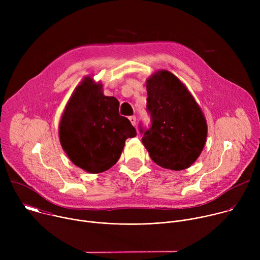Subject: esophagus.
Returning a JSON list of instances; mask_svg holds the SVG:
<instances>
[{"instance_id": "34e87169", "label": "esophagus", "mask_w": 260, "mask_h": 260, "mask_svg": "<svg viewBox=\"0 0 260 260\" xmlns=\"http://www.w3.org/2000/svg\"><path fill=\"white\" fill-rule=\"evenodd\" d=\"M128 119H129V121H131V123L133 125H136V117L135 116H129Z\"/></svg>"}]
</instances>
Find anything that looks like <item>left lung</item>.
Listing matches in <instances>:
<instances>
[{
    "label": "left lung",
    "mask_w": 260,
    "mask_h": 260,
    "mask_svg": "<svg viewBox=\"0 0 260 260\" xmlns=\"http://www.w3.org/2000/svg\"><path fill=\"white\" fill-rule=\"evenodd\" d=\"M146 88L151 126L144 132L143 145L159 167L188 169L207 141L208 125L201 107L185 84L167 70L154 72L146 80Z\"/></svg>",
    "instance_id": "obj_1"
}]
</instances>
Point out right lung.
Listing matches in <instances>:
<instances>
[{"mask_svg":"<svg viewBox=\"0 0 260 260\" xmlns=\"http://www.w3.org/2000/svg\"><path fill=\"white\" fill-rule=\"evenodd\" d=\"M58 135L70 160L90 174L112 168L125 140L136 137L129 120L119 115V102L107 96L103 84L86 76L75 88L62 112Z\"/></svg>","mask_w":260,"mask_h":260,"instance_id":"1","label":"right lung"}]
</instances>
